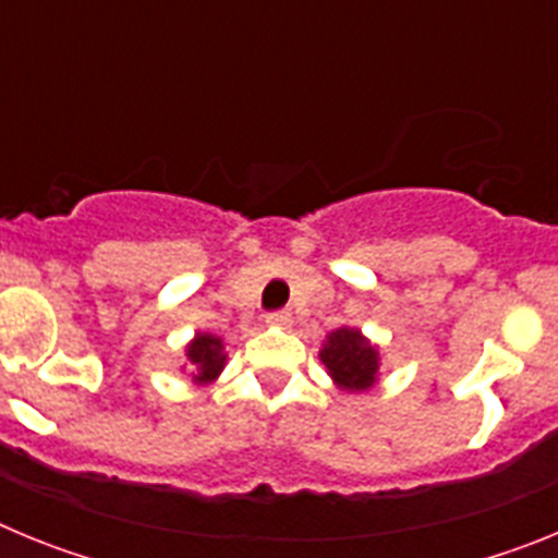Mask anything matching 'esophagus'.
Wrapping results in <instances>:
<instances>
[{
  "instance_id": "obj_1",
  "label": "esophagus",
  "mask_w": 558,
  "mask_h": 558,
  "mask_svg": "<svg viewBox=\"0 0 558 558\" xmlns=\"http://www.w3.org/2000/svg\"><path fill=\"white\" fill-rule=\"evenodd\" d=\"M265 324H268V327L288 329L290 324H293V315H290L288 310H276V313H268V315H265Z\"/></svg>"
}]
</instances>
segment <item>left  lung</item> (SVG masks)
Segmentation results:
<instances>
[{
	"instance_id": "left-lung-1",
	"label": "left lung",
	"mask_w": 558,
	"mask_h": 558,
	"mask_svg": "<svg viewBox=\"0 0 558 558\" xmlns=\"http://www.w3.org/2000/svg\"><path fill=\"white\" fill-rule=\"evenodd\" d=\"M318 360L327 368L332 386L343 393H366L379 383L383 352L357 327L332 329L324 338Z\"/></svg>"
}]
</instances>
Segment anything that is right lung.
<instances>
[{
  "label": "right lung",
  "instance_id": "1",
  "mask_svg": "<svg viewBox=\"0 0 558 558\" xmlns=\"http://www.w3.org/2000/svg\"><path fill=\"white\" fill-rule=\"evenodd\" d=\"M184 357L186 360L184 366H181V372L190 374V379L198 388H206L223 374L229 352H226L223 338H218V335L195 332L190 343L184 347Z\"/></svg>",
  "mask_w": 558,
  "mask_h": 558
}]
</instances>
